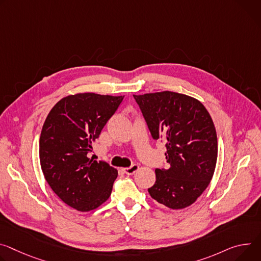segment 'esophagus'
Segmentation results:
<instances>
[{"mask_svg": "<svg viewBox=\"0 0 261 261\" xmlns=\"http://www.w3.org/2000/svg\"><path fill=\"white\" fill-rule=\"evenodd\" d=\"M138 171V165L137 164H132L131 167H129V168H126L125 170H124V172L127 174V175H133L135 172H137Z\"/></svg>", "mask_w": 261, "mask_h": 261, "instance_id": "34e87169", "label": "esophagus"}]
</instances>
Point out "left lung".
<instances>
[{"label":"left lung","instance_id":"1","mask_svg":"<svg viewBox=\"0 0 261 261\" xmlns=\"http://www.w3.org/2000/svg\"><path fill=\"white\" fill-rule=\"evenodd\" d=\"M153 139L167 147L168 169H156L148 189L158 203L172 209L192 205L208 186L218 158V138L204 105L185 94L162 91L133 96Z\"/></svg>","mask_w":261,"mask_h":261}]
</instances>
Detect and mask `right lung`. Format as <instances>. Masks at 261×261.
<instances>
[{"instance_id": "1", "label": "right lung", "mask_w": 261, "mask_h": 261, "mask_svg": "<svg viewBox=\"0 0 261 261\" xmlns=\"http://www.w3.org/2000/svg\"><path fill=\"white\" fill-rule=\"evenodd\" d=\"M124 96L78 93L61 99L46 116L39 138L43 176L53 192L79 211L98 208L110 196L117 171L88 158L91 144Z\"/></svg>"}]
</instances>
